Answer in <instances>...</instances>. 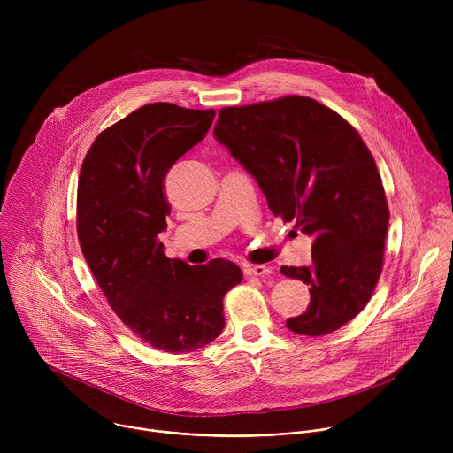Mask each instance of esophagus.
Here are the masks:
<instances>
[{
	"instance_id": "34e87169",
	"label": "esophagus",
	"mask_w": 453,
	"mask_h": 453,
	"mask_svg": "<svg viewBox=\"0 0 453 453\" xmlns=\"http://www.w3.org/2000/svg\"><path fill=\"white\" fill-rule=\"evenodd\" d=\"M243 273L247 274V276H267V274H271L273 271H271V267L269 265H247L245 269H243Z\"/></svg>"
}]
</instances>
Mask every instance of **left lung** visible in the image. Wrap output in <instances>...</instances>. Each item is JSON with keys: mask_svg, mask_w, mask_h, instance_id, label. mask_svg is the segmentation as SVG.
<instances>
[{"mask_svg": "<svg viewBox=\"0 0 453 453\" xmlns=\"http://www.w3.org/2000/svg\"><path fill=\"white\" fill-rule=\"evenodd\" d=\"M215 140L262 188L271 211L311 236V264L281 267L310 285L299 335H326L367 304L383 265L389 208L374 159L355 128L306 96L227 107Z\"/></svg>", "mask_w": 453, "mask_h": 453, "instance_id": "obj_1", "label": "left lung"}]
</instances>
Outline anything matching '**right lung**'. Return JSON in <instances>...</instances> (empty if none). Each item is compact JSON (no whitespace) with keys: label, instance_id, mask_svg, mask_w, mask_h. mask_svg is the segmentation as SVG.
Here are the masks:
<instances>
[{"label":"right lung","instance_id":"obj_1","mask_svg":"<svg viewBox=\"0 0 453 453\" xmlns=\"http://www.w3.org/2000/svg\"><path fill=\"white\" fill-rule=\"evenodd\" d=\"M215 111L157 102L109 127L91 145L79 179L77 231L86 262L111 308L140 339L166 353H189L224 328L222 299L242 281L227 260H170L163 180L208 134Z\"/></svg>","mask_w":453,"mask_h":453}]
</instances>
